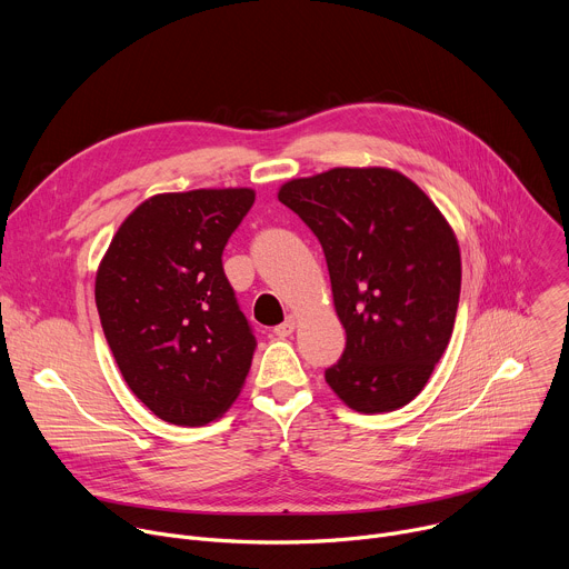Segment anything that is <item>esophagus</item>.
Segmentation results:
<instances>
[{
	"label": "esophagus",
	"mask_w": 569,
	"mask_h": 569,
	"mask_svg": "<svg viewBox=\"0 0 569 569\" xmlns=\"http://www.w3.org/2000/svg\"><path fill=\"white\" fill-rule=\"evenodd\" d=\"M292 331H295V317H286V321L279 323V327H274L272 333L277 338H288V336H292Z\"/></svg>",
	"instance_id": "esophagus-1"
}]
</instances>
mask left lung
<instances>
[{
  "label": "left lung",
  "mask_w": 569,
  "mask_h": 569,
  "mask_svg": "<svg viewBox=\"0 0 569 569\" xmlns=\"http://www.w3.org/2000/svg\"><path fill=\"white\" fill-rule=\"evenodd\" d=\"M279 200L327 257L347 347L327 382L362 415L421 393L457 317L461 257L435 202L389 169H331L290 180Z\"/></svg>",
  "instance_id": "8db88e82"
}]
</instances>
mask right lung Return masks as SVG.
<instances>
[{
	"label": "right lung",
	"instance_id": "add662e5",
	"mask_svg": "<svg viewBox=\"0 0 569 569\" xmlns=\"http://www.w3.org/2000/svg\"><path fill=\"white\" fill-rule=\"evenodd\" d=\"M252 189H198L141 202L97 272L106 340L132 393L161 421L218 419L246 382L257 340L222 270Z\"/></svg>",
	"mask_w": 569,
	"mask_h": 569
}]
</instances>
